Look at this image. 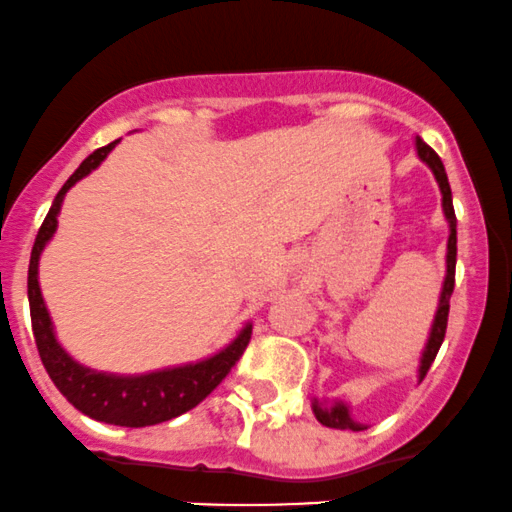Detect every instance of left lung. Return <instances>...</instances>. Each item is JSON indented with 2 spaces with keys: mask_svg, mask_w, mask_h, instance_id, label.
I'll list each match as a JSON object with an SVG mask.
<instances>
[{
  "mask_svg": "<svg viewBox=\"0 0 512 512\" xmlns=\"http://www.w3.org/2000/svg\"><path fill=\"white\" fill-rule=\"evenodd\" d=\"M415 148H417V156L432 168L434 178H437L439 190H442V207H444V217L449 222V241H447V278H444V288H442V298H439V307H437V315H434L432 322V332L430 339H427L425 351H422V361H420V381L427 376L430 371L434 356H437L439 346L444 342V334H447V320H449V298L454 293V271H456V214H454V205H452V188H449V180H447V170L442 166V158L432 151L425 141L417 136L415 139ZM312 412H315L317 420L322 422L324 427H332V430H354L361 432L366 430L364 425L351 420L349 408L344 403H334V405H324L320 400L315 398L312 403Z\"/></svg>",
  "mask_w": 512,
  "mask_h": 512,
  "instance_id": "8db88e82",
  "label": "left lung"
}]
</instances>
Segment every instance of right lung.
Listing matches in <instances>:
<instances>
[{
    "label": "right lung",
    "instance_id": "add662e5",
    "mask_svg": "<svg viewBox=\"0 0 512 512\" xmlns=\"http://www.w3.org/2000/svg\"><path fill=\"white\" fill-rule=\"evenodd\" d=\"M114 146H117V141L97 148L95 153H90L80 163V168L65 180L46 219H43L41 229H38L29 261L31 327H34L38 356H41L51 381L68 398V403H73L75 408L85 412L92 420L109 422V425L119 427H146L173 420V417L200 405L227 378V373L232 371L236 361L241 359L244 349L249 346L251 324L241 329L239 337L227 349L200 361V364L166 368V371L144 373V376L97 373L92 368L80 366L78 361H73L65 354L63 346L56 342L51 317H48V310L41 298V288H38V258H41V251L48 244V239L56 234L58 212L60 205H63L65 192L100 166Z\"/></svg>",
    "mask_w": 512,
    "mask_h": 512
}]
</instances>
